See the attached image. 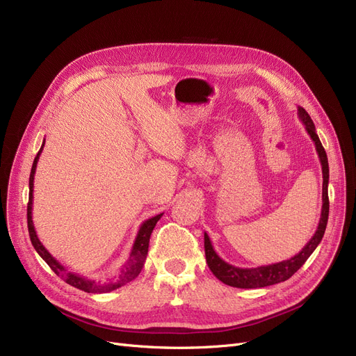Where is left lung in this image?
Masks as SVG:
<instances>
[{
    "label": "left lung",
    "mask_w": 356,
    "mask_h": 356,
    "mask_svg": "<svg viewBox=\"0 0 356 356\" xmlns=\"http://www.w3.org/2000/svg\"><path fill=\"white\" fill-rule=\"evenodd\" d=\"M298 117H300V120L302 121L311 140L314 141L316 150L321 163V170H323V195H321L323 206H321V216H320L317 231L305 244V247L296 255H293L292 259L283 260L275 264L252 267V268L236 267L220 259L218 252L215 251V248H213L209 235L204 232L206 261L213 275H215L220 282H223L225 285L241 288V289H255V288H264L270 285H276V283H280V282H285L295 272H298V268L308 260L309 255L314 252L317 245L321 243L325 226H327V219H329V191H327V188H329V162H327L325 150L316 133V125L312 122L311 117L308 115V112L304 108L298 106Z\"/></svg>",
    "instance_id": "left-lung-1"
}]
</instances>
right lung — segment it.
<instances>
[{
  "label": "right lung",
  "instance_id": "obj_1",
  "mask_svg": "<svg viewBox=\"0 0 356 356\" xmlns=\"http://www.w3.org/2000/svg\"><path fill=\"white\" fill-rule=\"evenodd\" d=\"M44 146H45V140H44V143H42V146H40V149H39V152L36 154V158L33 161L32 170H31V178H29V203H27V227H29V236H31V241H32V245L35 247L36 252L40 255V257L45 260V263L52 268V272L56 276H60L64 282L68 283V285L74 286V288H77L80 291H84V292H88V293H106V292L115 291V289L124 286L125 283H129L133 279H136L140 275L141 268H143L146 255H147V250H149V239H150L152 231L154 229L156 223H158V220L162 218L163 213H161V215H156V216L145 220L143 223L140 225V229L137 232L136 241H134V244H133L130 257H129V260H127V263L122 266L121 272H120V275H118V277L115 280H109V282H104L102 283V282H96V280L84 277V276H80V275L73 273V272H68V270L58 260H56L55 257H52V255L49 254V251L44 247V244L40 243L38 235H36L33 220H32L33 181H35V172H36L39 156H40L42 150H44Z\"/></svg>",
  "mask_w": 356,
  "mask_h": 356
}]
</instances>
